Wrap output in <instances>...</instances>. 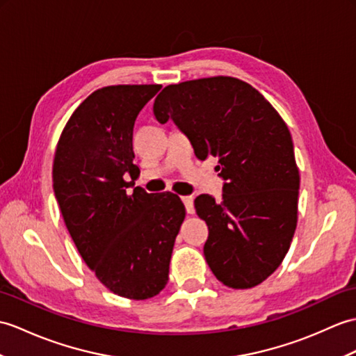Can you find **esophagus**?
I'll list each match as a JSON object with an SVG mask.
<instances>
[{
    "mask_svg": "<svg viewBox=\"0 0 356 356\" xmlns=\"http://www.w3.org/2000/svg\"><path fill=\"white\" fill-rule=\"evenodd\" d=\"M181 202H184L186 212L188 213H194V198L191 195H185L181 197Z\"/></svg>",
    "mask_w": 356,
    "mask_h": 356,
    "instance_id": "esophagus-1",
    "label": "esophagus"
}]
</instances>
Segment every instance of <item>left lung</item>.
Segmentation results:
<instances>
[{"label": "left lung", "instance_id": "obj_1", "mask_svg": "<svg viewBox=\"0 0 356 356\" xmlns=\"http://www.w3.org/2000/svg\"><path fill=\"white\" fill-rule=\"evenodd\" d=\"M153 112L185 131L198 159L217 158L226 180L220 202L208 194L194 200L209 229V268L235 290L262 284L282 264L297 226L300 176L285 121L259 90L229 76L165 86Z\"/></svg>", "mask_w": 356, "mask_h": 356}]
</instances>
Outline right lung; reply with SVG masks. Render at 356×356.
Returning <instances> with one entry per match:
<instances>
[{"mask_svg":"<svg viewBox=\"0 0 356 356\" xmlns=\"http://www.w3.org/2000/svg\"><path fill=\"white\" fill-rule=\"evenodd\" d=\"M161 85H115L94 90L62 130L53 188L66 229L97 279L126 299L145 300L168 284L170 259L185 220L172 193L135 185L134 126ZM131 178V181H127Z\"/></svg>","mask_w":356,"mask_h":356,"instance_id":"1","label":"right lung"}]
</instances>
